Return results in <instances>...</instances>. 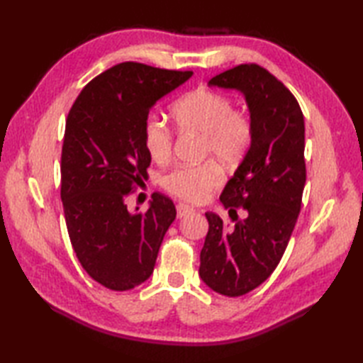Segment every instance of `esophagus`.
I'll use <instances>...</instances> for the list:
<instances>
[{"mask_svg": "<svg viewBox=\"0 0 363 363\" xmlns=\"http://www.w3.org/2000/svg\"><path fill=\"white\" fill-rule=\"evenodd\" d=\"M176 212H177V218H182V217H186V215L194 212V207H190L189 204L179 203L176 206Z\"/></svg>", "mask_w": 363, "mask_h": 363, "instance_id": "obj_1", "label": "esophagus"}]
</instances>
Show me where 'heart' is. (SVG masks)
<instances>
[{
  "label": "heart",
  "instance_id": "b5f03b06",
  "mask_svg": "<svg viewBox=\"0 0 363 363\" xmlns=\"http://www.w3.org/2000/svg\"><path fill=\"white\" fill-rule=\"evenodd\" d=\"M172 118L181 133L203 137V156H213L223 165L234 167L248 154L254 126L251 117L234 109L229 96L209 89H196L176 99ZM142 142L150 157L165 162L173 151V134L165 121L150 115L143 121ZM223 182V169L217 162L179 165L162 176V187L184 201L198 203Z\"/></svg>",
  "mask_w": 363,
  "mask_h": 363
}]
</instances>
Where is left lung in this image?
Listing matches in <instances>:
<instances>
[{
	"instance_id": "8db88e82",
	"label": "left lung",
	"mask_w": 363,
	"mask_h": 363,
	"mask_svg": "<svg viewBox=\"0 0 363 363\" xmlns=\"http://www.w3.org/2000/svg\"><path fill=\"white\" fill-rule=\"evenodd\" d=\"M209 86L242 91L254 137L220 196L229 213L245 209L246 217L228 228L206 212L199 276L220 295L242 296L274 272L296 225L306 184L304 117L291 91L257 64L223 72Z\"/></svg>"
}]
</instances>
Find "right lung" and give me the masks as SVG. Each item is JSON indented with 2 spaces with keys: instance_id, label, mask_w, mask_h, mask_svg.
Masks as SVG:
<instances>
[{
  "instance_id": "1",
  "label": "right lung",
  "mask_w": 363,
  "mask_h": 363,
  "mask_svg": "<svg viewBox=\"0 0 363 363\" xmlns=\"http://www.w3.org/2000/svg\"><path fill=\"white\" fill-rule=\"evenodd\" d=\"M191 74L123 62L91 79L68 112L60 157L68 235L87 274L111 290L148 279L176 218L173 201L162 194H152L145 213H130L125 199L151 164L142 142L150 109Z\"/></svg>"
}]
</instances>
